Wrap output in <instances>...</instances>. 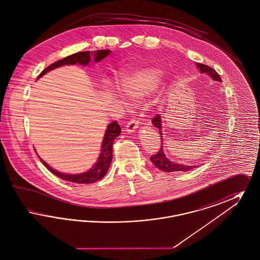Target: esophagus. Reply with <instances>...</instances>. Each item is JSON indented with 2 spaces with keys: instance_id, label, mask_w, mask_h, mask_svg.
Masks as SVG:
<instances>
[{
  "instance_id": "esophagus-1",
  "label": "esophagus",
  "mask_w": 260,
  "mask_h": 260,
  "mask_svg": "<svg viewBox=\"0 0 260 260\" xmlns=\"http://www.w3.org/2000/svg\"><path fill=\"white\" fill-rule=\"evenodd\" d=\"M138 124H139L138 120H136V119L129 120L128 123L126 124V126H125V132H127V133H134L136 128L138 127Z\"/></svg>"
}]
</instances>
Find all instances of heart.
Segmentation results:
<instances>
[{
	"mask_svg": "<svg viewBox=\"0 0 260 260\" xmlns=\"http://www.w3.org/2000/svg\"><path fill=\"white\" fill-rule=\"evenodd\" d=\"M161 77V71L152 67L123 72L116 79V88L125 99L137 101L156 88Z\"/></svg>",
	"mask_w": 260,
	"mask_h": 260,
	"instance_id": "b5f03b06",
	"label": "heart"
}]
</instances>
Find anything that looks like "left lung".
<instances>
[{
  "label": "left lung",
  "mask_w": 260,
  "mask_h": 260,
  "mask_svg": "<svg viewBox=\"0 0 260 260\" xmlns=\"http://www.w3.org/2000/svg\"><path fill=\"white\" fill-rule=\"evenodd\" d=\"M197 67L200 69V71L202 73H206V74L210 75V77L212 78V80L217 81V82H222L220 76L218 73L212 69L210 66L202 64V63H197ZM152 124H154L156 127L159 128V133H160V136H161V141L162 142V134H161V117L159 114H157L153 119H152ZM162 145V143H161ZM150 160L154 164V166L156 168H158L159 170H161L165 173H174V172H187L189 170L195 169L197 168L196 166H186V165H182V164H177V162H173V161H170L166 155L164 154L162 151V146L159 150V152H157V154H155L154 156L150 157Z\"/></svg>",
  "instance_id": "8db88e82"
}]
</instances>
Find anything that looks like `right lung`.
<instances>
[{"mask_svg":"<svg viewBox=\"0 0 260 260\" xmlns=\"http://www.w3.org/2000/svg\"><path fill=\"white\" fill-rule=\"evenodd\" d=\"M109 53H110L109 50H96L94 52L81 51V52L71 54L69 56L64 57L63 59L50 64L49 67H47L45 70H43L42 73L38 76L37 80L43 75L48 73L49 71L54 69V68L60 67L63 65H73L76 63L81 64V65H87L90 61L91 57H93L94 61L99 62L103 58H105ZM120 134H121V127L117 123V121H114V122H112L111 124H108L105 135H104L102 145H101V153L99 155V160L95 162V165L86 173H80V174H66V173H59V172L53 170L52 168H50V166L46 161H43L39 156L38 157L40 158L43 165L50 172L63 180L79 183V184L93 183V182H96L99 179H101L107 173V171L111 165L112 158H113V143H114L115 138L117 136H120Z\"/></svg>","mask_w":260,"mask_h":260,"instance_id":"obj_1","label":"right lung"}]
</instances>
